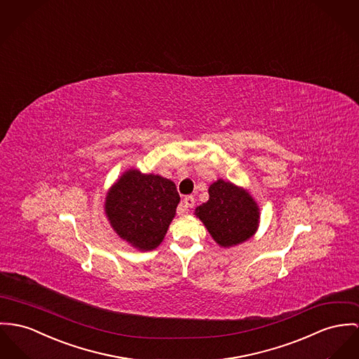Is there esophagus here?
Instances as JSON below:
<instances>
[{
  "label": "esophagus",
  "mask_w": 359,
  "mask_h": 359,
  "mask_svg": "<svg viewBox=\"0 0 359 359\" xmlns=\"http://www.w3.org/2000/svg\"><path fill=\"white\" fill-rule=\"evenodd\" d=\"M194 203H195V199H194L193 195H187L183 201H182V208H180V210L177 212L180 216H183L184 213H187L186 210L189 209V208H193Z\"/></svg>",
  "instance_id": "34e87169"
}]
</instances>
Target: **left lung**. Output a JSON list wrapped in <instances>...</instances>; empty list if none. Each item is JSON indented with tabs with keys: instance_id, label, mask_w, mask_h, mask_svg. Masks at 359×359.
I'll return each instance as SVG.
<instances>
[{
	"instance_id": "8db88e82",
	"label": "left lung",
	"mask_w": 359,
	"mask_h": 359,
	"mask_svg": "<svg viewBox=\"0 0 359 359\" xmlns=\"http://www.w3.org/2000/svg\"><path fill=\"white\" fill-rule=\"evenodd\" d=\"M215 242L232 248L248 241L257 231L259 209L250 194L231 182L219 179L209 187V201L195 209Z\"/></svg>"
}]
</instances>
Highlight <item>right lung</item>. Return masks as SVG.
I'll list each match as a JSON object with an SVG mask.
<instances>
[{
  "mask_svg": "<svg viewBox=\"0 0 359 359\" xmlns=\"http://www.w3.org/2000/svg\"><path fill=\"white\" fill-rule=\"evenodd\" d=\"M179 202L172 180L128 169L107 194L105 215L123 241L140 251H150L164 241Z\"/></svg>",
  "mask_w": 359,
  "mask_h": 359,
  "instance_id": "obj_1",
  "label": "right lung"
}]
</instances>
